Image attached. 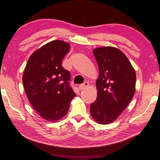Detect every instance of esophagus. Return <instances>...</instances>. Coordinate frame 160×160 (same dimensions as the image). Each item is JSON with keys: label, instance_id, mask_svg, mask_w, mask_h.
Instances as JSON below:
<instances>
[{"label": "esophagus", "instance_id": "esophagus-1", "mask_svg": "<svg viewBox=\"0 0 160 160\" xmlns=\"http://www.w3.org/2000/svg\"><path fill=\"white\" fill-rule=\"evenodd\" d=\"M89 83L88 82H87V81H85V82H84L82 83V84H80L79 85V88L80 90H82V89H85V88H87L88 86Z\"/></svg>", "mask_w": 160, "mask_h": 160}]
</instances>
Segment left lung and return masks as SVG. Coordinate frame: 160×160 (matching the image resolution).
Listing matches in <instances>:
<instances>
[{"label":"left lung","mask_w":160,"mask_h":160,"mask_svg":"<svg viewBox=\"0 0 160 160\" xmlns=\"http://www.w3.org/2000/svg\"><path fill=\"white\" fill-rule=\"evenodd\" d=\"M99 69L96 80L97 98L91 103V116L101 124L116 120L129 104L135 93L136 75L122 51L114 47L93 50Z\"/></svg>","instance_id":"1"}]
</instances>
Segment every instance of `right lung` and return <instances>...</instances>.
I'll return each instance as SVG.
<instances>
[{"mask_svg": "<svg viewBox=\"0 0 160 160\" xmlns=\"http://www.w3.org/2000/svg\"><path fill=\"white\" fill-rule=\"evenodd\" d=\"M69 44L53 40L31 55L23 74L27 96L40 117L57 121L66 115L75 96L69 80L70 72L62 67Z\"/></svg>", "mask_w": 160, "mask_h": 160, "instance_id": "1", "label": "right lung"}]
</instances>
